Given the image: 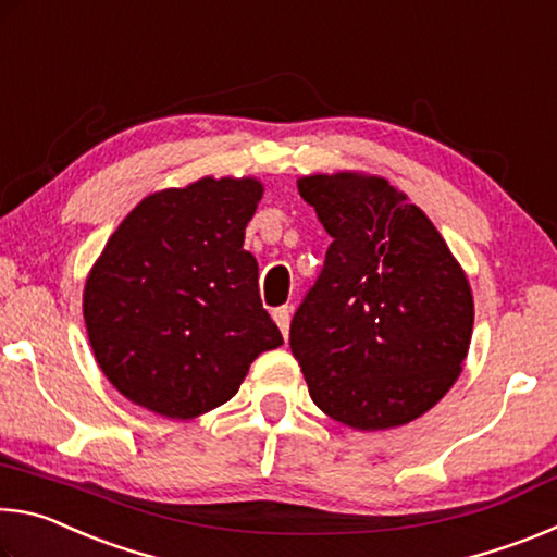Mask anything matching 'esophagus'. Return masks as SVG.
<instances>
[{
	"label": "esophagus",
	"mask_w": 557,
	"mask_h": 557,
	"mask_svg": "<svg viewBox=\"0 0 557 557\" xmlns=\"http://www.w3.org/2000/svg\"><path fill=\"white\" fill-rule=\"evenodd\" d=\"M272 317H275V322H277V326H280V332H282V336L287 338V334H289V319H292V307H277L275 312H272Z\"/></svg>",
	"instance_id": "esophagus-1"
}]
</instances>
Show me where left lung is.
<instances>
[{
    "label": "left lung",
    "mask_w": 557,
    "mask_h": 557,
    "mask_svg": "<svg viewBox=\"0 0 557 557\" xmlns=\"http://www.w3.org/2000/svg\"><path fill=\"white\" fill-rule=\"evenodd\" d=\"M332 245L289 324L309 395L354 430L428 412L461 373L474 299L445 238L381 176H301Z\"/></svg>",
    "instance_id": "left-lung-1"
}]
</instances>
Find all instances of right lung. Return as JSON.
<instances>
[{
  "label": "right lung",
  "mask_w": 557,
  "mask_h": 557,
  "mask_svg": "<svg viewBox=\"0 0 557 557\" xmlns=\"http://www.w3.org/2000/svg\"><path fill=\"white\" fill-rule=\"evenodd\" d=\"M258 178L203 176L139 201L92 265L83 317L96 361L127 400L191 420L238 393L282 334L243 250Z\"/></svg>",
  "instance_id": "obj_1"
}]
</instances>
